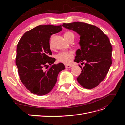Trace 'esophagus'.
Instances as JSON below:
<instances>
[{
    "mask_svg": "<svg viewBox=\"0 0 125 125\" xmlns=\"http://www.w3.org/2000/svg\"><path fill=\"white\" fill-rule=\"evenodd\" d=\"M65 67H66V68H71L72 67V66L69 65H66Z\"/></svg>",
    "mask_w": 125,
    "mask_h": 125,
    "instance_id": "1",
    "label": "esophagus"
}]
</instances>
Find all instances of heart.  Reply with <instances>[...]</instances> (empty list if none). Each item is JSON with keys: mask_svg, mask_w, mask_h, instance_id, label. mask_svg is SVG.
I'll list each match as a JSON object with an SVG mask.
<instances>
[{"mask_svg": "<svg viewBox=\"0 0 125 125\" xmlns=\"http://www.w3.org/2000/svg\"><path fill=\"white\" fill-rule=\"evenodd\" d=\"M64 37L66 40H68L70 37H74V34L71 32H66L64 34ZM74 57L73 52L71 51H65L60 52L57 55L58 61L66 64L70 63Z\"/></svg>", "mask_w": 125, "mask_h": 125, "instance_id": "b5f03b06", "label": "heart"}]
</instances>
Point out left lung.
Masks as SVG:
<instances>
[{
    "instance_id": "obj_1",
    "label": "left lung",
    "mask_w": 125,
    "mask_h": 125,
    "mask_svg": "<svg viewBox=\"0 0 125 125\" xmlns=\"http://www.w3.org/2000/svg\"><path fill=\"white\" fill-rule=\"evenodd\" d=\"M62 26L80 35V48L74 61L81 62V74L77 78L82 87L91 89L99 85L108 73L112 63V46L108 37L97 26L80 22L63 23Z\"/></svg>"
}]
</instances>
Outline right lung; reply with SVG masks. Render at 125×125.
<instances>
[{
  "instance_id": "add662e5",
  "label": "right lung",
  "mask_w": 125,
  "mask_h": 125,
  "mask_svg": "<svg viewBox=\"0 0 125 125\" xmlns=\"http://www.w3.org/2000/svg\"><path fill=\"white\" fill-rule=\"evenodd\" d=\"M62 25H39L25 32L17 45L16 65L22 83L32 93L44 95L53 89L60 71L65 69L62 63L53 64L51 57L50 39L62 30ZM51 66L46 71V66Z\"/></svg>"
}]
</instances>
